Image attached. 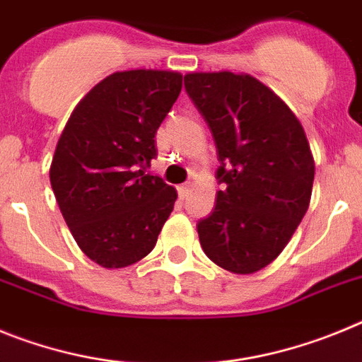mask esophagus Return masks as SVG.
Wrapping results in <instances>:
<instances>
[{
    "label": "esophagus",
    "instance_id": "34e87169",
    "mask_svg": "<svg viewBox=\"0 0 362 362\" xmlns=\"http://www.w3.org/2000/svg\"><path fill=\"white\" fill-rule=\"evenodd\" d=\"M188 190H190V183H185V185H179L177 187V194L181 199H185V197L188 196Z\"/></svg>",
    "mask_w": 362,
    "mask_h": 362
}]
</instances>
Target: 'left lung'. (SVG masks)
Segmentation results:
<instances>
[{
    "instance_id": "1",
    "label": "left lung",
    "mask_w": 362,
    "mask_h": 362,
    "mask_svg": "<svg viewBox=\"0 0 362 362\" xmlns=\"http://www.w3.org/2000/svg\"><path fill=\"white\" fill-rule=\"evenodd\" d=\"M185 90L212 132L223 185L197 223L199 243L217 267L254 274L283 252L308 210L315 165L305 130L248 74H187Z\"/></svg>"
}]
</instances>
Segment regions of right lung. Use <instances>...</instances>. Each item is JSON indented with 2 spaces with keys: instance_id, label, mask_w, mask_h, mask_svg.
<instances>
[{
  "instance_id": "1",
  "label": "right lung",
  "mask_w": 362,
  "mask_h": 362,
  "mask_svg": "<svg viewBox=\"0 0 362 362\" xmlns=\"http://www.w3.org/2000/svg\"><path fill=\"white\" fill-rule=\"evenodd\" d=\"M181 86L183 76L168 70L110 74L74 108L57 141L54 196L79 248L101 267L141 261L174 210L175 188L145 168Z\"/></svg>"
}]
</instances>
